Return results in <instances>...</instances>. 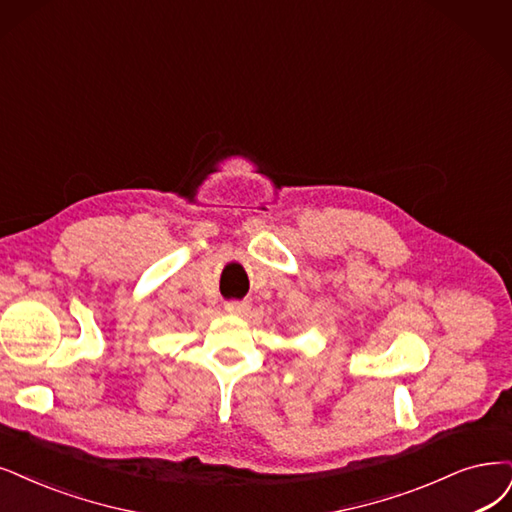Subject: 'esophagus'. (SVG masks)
<instances>
[{
    "label": "esophagus",
    "instance_id": "34e87169",
    "mask_svg": "<svg viewBox=\"0 0 512 512\" xmlns=\"http://www.w3.org/2000/svg\"><path fill=\"white\" fill-rule=\"evenodd\" d=\"M246 301H227L225 304V312H230V314H242V312H246Z\"/></svg>",
    "mask_w": 512,
    "mask_h": 512
}]
</instances>
